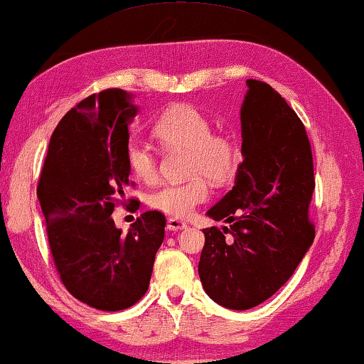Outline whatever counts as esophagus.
<instances>
[{
	"instance_id": "obj_1",
	"label": "esophagus",
	"mask_w": 364,
	"mask_h": 364,
	"mask_svg": "<svg viewBox=\"0 0 364 364\" xmlns=\"http://www.w3.org/2000/svg\"><path fill=\"white\" fill-rule=\"evenodd\" d=\"M186 227H187V223L178 220V218H168V220H167V230H171V232L183 230Z\"/></svg>"
}]
</instances>
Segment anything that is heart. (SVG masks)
Masks as SVG:
<instances>
[{"mask_svg": "<svg viewBox=\"0 0 364 364\" xmlns=\"http://www.w3.org/2000/svg\"><path fill=\"white\" fill-rule=\"evenodd\" d=\"M152 136L167 151H187V173L182 183H164L149 196V205L171 217L186 218L208 197L205 178L225 182L237 167V149L220 134H212V124L192 106H176L164 112L152 126ZM127 166L142 182L157 177V161L146 144L132 141L126 151Z\"/></svg>", "mask_w": 364, "mask_h": 364, "instance_id": "obj_1", "label": "heart"}]
</instances>
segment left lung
I'll list each match as a JSON object with an SVG mask.
<instances>
[{
    "instance_id": "1",
    "label": "left lung",
    "mask_w": 364,
    "mask_h": 364,
    "mask_svg": "<svg viewBox=\"0 0 364 364\" xmlns=\"http://www.w3.org/2000/svg\"><path fill=\"white\" fill-rule=\"evenodd\" d=\"M247 86L235 186L207 212L230 225L203 228L198 262L203 290L228 310H248L280 290L315 238L308 220L315 178L305 126L267 82L247 79Z\"/></svg>"
}]
</instances>
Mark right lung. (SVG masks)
<instances>
[{
  "label": "right lung",
  "instance_id": "right-lung-1",
  "mask_svg": "<svg viewBox=\"0 0 364 364\" xmlns=\"http://www.w3.org/2000/svg\"><path fill=\"white\" fill-rule=\"evenodd\" d=\"M134 96L92 94L54 129L38 186L48 240L68 291L102 311L132 306L146 295L166 233L161 212H144L127 233L112 220L131 186L126 151Z\"/></svg>",
  "mask_w": 364,
  "mask_h": 364
}]
</instances>
